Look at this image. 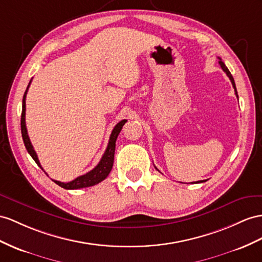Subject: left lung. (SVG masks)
<instances>
[{
	"label": "left lung",
	"mask_w": 262,
	"mask_h": 262,
	"mask_svg": "<svg viewBox=\"0 0 262 262\" xmlns=\"http://www.w3.org/2000/svg\"><path fill=\"white\" fill-rule=\"evenodd\" d=\"M219 58V64H220V66H221V69H223V71L227 74V76L229 77V79H230V82H231V84H232V86H233V89H234V92H236V96L238 97V94H237V90H236V84H234V80H233V77H232V75H231V73L229 72V70L227 69V66L225 65V63L221 61V58L220 57H218ZM157 169V168H156ZM204 182H206V180H199V182H196L197 184L198 183H204Z\"/></svg>",
	"instance_id": "8db88e82"
}]
</instances>
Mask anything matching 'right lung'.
<instances>
[{"instance_id":"add662e5","label":"right lung","mask_w":262,"mask_h":262,"mask_svg":"<svg viewBox=\"0 0 262 262\" xmlns=\"http://www.w3.org/2000/svg\"><path fill=\"white\" fill-rule=\"evenodd\" d=\"M32 79L30 80L28 89H26L25 93H24V96H23V102H22V115H21V132H22V137H23V142L24 145L26 147V149H28L29 154L32 156V158L35 160V163L38 165V167L42 166L39 164V160L37 158L36 152L33 148V146L31 144V140L30 137L28 135V129H26V125H25V99H26V94H28L29 91V87L31 85ZM127 122L126 119L120 120V122L114 127V129L111 134V137H110V142L108 145H107V148L104 152V155L102 157V159L99 160V163L97 164V166L95 168L92 169L91 171H89L85 175L79 176L77 178H75L74 180L70 183H61L58 182V180H53L55 184H57L58 186H61L62 188L64 189H79V188H85V187H91L94 185H97L98 183L103 182V180L110 175V172L113 168V164H114V155H115V146H116V139L118 134L122 130L123 126L125 125V123ZM42 170H44L42 168Z\"/></svg>"}]
</instances>
